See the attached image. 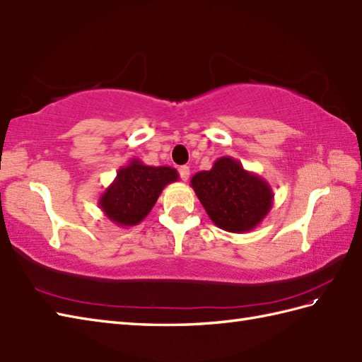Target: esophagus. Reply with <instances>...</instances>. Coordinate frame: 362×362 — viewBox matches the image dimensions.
Returning a JSON list of instances; mask_svg holds the SVG:
<instances>
[{"instance_id":"obj_1","label":"esophagus","mask_w":362,"mask_h":362,"mask_svg":"<svg viewBox=\"0 0 362 362\" xmlns=\"http://www.w3.org/2000/svg\"><path fill=\"white\" fill-rule=\"evenodd\" d=\"M178 172H180V176H181V180H182V181H187V180H189V176H190V168H189L187 165H181V167L178 168Z\"/></svg>"}]
</instances>
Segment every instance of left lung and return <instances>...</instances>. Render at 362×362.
I'll return each mask as SVG.
<instances>
[{
	"instance_id": "left-lung-1",
	"label": "left lung",
	"mask_w": 362,
	"mask_h": 362,
	"mask_svg": "<svg viewBox=\"0 0 362 362\" xmlns=\"http://www.w3.org/2000/svg\"><path fill=\"white\" fill-rule=\"evenodd\" d=\"M190 186L215 226L234 234L259 226L274 203L268 181L230 156L216 159L211 170L195 173Z\"/></svg>"
}]
</instances>
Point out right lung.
Returning <instances> with one entry per match:
<instances>
[{"mask_svg":"<svg viewBox=\"0 0 362 362\" xmlns=\"http://www.w3.org/2000/svg\"><path fill=\"white\" fill-rule=\"evenodd\" d=\"M178 180L173 167L146 165L132 159L119 168L115 181L99 197V207L117 226H136L150 214L164 187Z\"/></svg>","mask_w":362,"mask_h":362,"instance_id":"obj_1","label":"right lung"}]
</instances>
